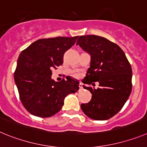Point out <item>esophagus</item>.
Masks as SVG:
<instances>
[{"instance_id": "esophagus-1", "label": "esophagus", "mask_w": 147, "mask_h": 147, "mask_svg": "<svg viewBox=\"0 0 147 147\" xmlns=\"http://www.w3.org/2000/svg\"><path fill=\"white\" fill-rule=\"evenodd\" d=\"M79 87H80V89H82V88H83V83H80V85H79Z\"/></svg>"}]
</instances>
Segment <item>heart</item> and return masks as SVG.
<instances>
[{
  "mask_svg": "<svg viewBox=\"0 0 147 147\" xmlns=\"http://www.w3.org/2000/svg\"><path fill=\"white\" fill-rule=\"evenodd\" d=\"M75 76H77V77L78 76V74H75Z\"/></svg>",
  "mask_w": 147,
  "mask_h": 147,
  "instance_id": "b5f03b06",
  "label": "heart"
}]
</instances>
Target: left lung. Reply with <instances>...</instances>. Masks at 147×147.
<instances>
[{
    "label": "left lung",
    "mask_w": 147,
    "mask_h": 147,
    "mask_svg": "<svg viewBox=\"0 0 147 147\" xmlns=\"http://www.w3.org/2000/svg\"><path fill=\"white\" fill-rule=\"evenodd\" d=\"M91 56L90 67L82 80L99 87H83L92 94L89 102L81 104L82 111L94 120H107L122 108L132 90V68L124 51L113 42L96 35L80 36L77 41Z\"/></svg>",
    "instance_id": "8db88e82"
}]
</instances>
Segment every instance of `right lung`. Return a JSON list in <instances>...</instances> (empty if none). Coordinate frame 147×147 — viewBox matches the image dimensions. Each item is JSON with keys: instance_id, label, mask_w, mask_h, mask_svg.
I'll use <instances>...</instances> for the list:
<instances>
[{"instance_id": "add662e5", "label": "right lung", "mask_w": 147, "mask_h": 147, "mask_svg": "<svg viewBox=\"0 0 147 147\" xmlns=\"http://www.w3.org/2000/svg\"><path fill=\"white\" fill-rule=\"evenodd\" d=\"M78 36L39 39L20 54L14 72L22 105L30 113L51 117L61 109L64 99L79 89V81L53 80L52 69L63 64V56Z\"/></svg>"}]
</instances>
